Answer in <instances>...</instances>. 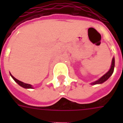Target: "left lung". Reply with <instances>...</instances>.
Returning a JSON list of instances; mask_svg holds the SVG:
<instances>
[{
    "label": "left lung",
    "instance_id": "8db88e82",
    "mask_svg": "<svg viewBox=\"0 0 123 123\" xmlns=\"http://www.w3.org/2000/svg\"><path fill=\"white\" fill-rule=\"evenodd\" d=\"M114 67H115V59L113 58V60H112V63H111V67L110 70H109L108 72L106 73L105 74H104L101 78H100L97 81H95L94 82H93L92 84H101V83L104 82L105 81L108 79L111 76L113 72L114 71Z\"/></svg>",
    "mask_w": 123,
    "mask_h": 123
}]
</instances>
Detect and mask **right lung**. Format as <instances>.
<instances>
[{"mask_svg": "<svg viewBox=\"0 0 123 123\" xmlns=\"http://www.w3.org/2000/svg\"><path fill=\"white\" fill-rule=\"evenodd\" d=\"M11 75V74H10ZM11 76L12 77V78L14 80V81L16 82H17L18 84L20 86H21L22 87H23V88H33L32 87V86L30 85V84H25V83H24L22 82H21V81H20V80H17L16 78H15L12 75H11Z\"/></svg>", "mask_w": 123, "mask_h": 123, "instance_id": "right-lung-1", "label": "right lung"}]
</instances>
